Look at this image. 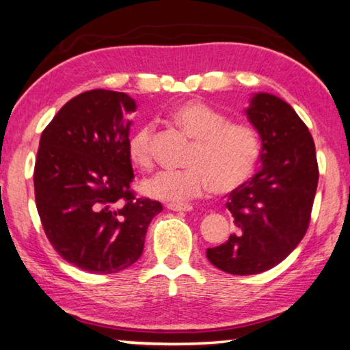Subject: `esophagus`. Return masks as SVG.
Masks as SVG:
<instances>
[{
  "instance_id": "esophagus-1",
  "label": "esophagus",
  "mask_w": 350,
  "mask_h": 350,
  "mask_svg": "<svg viewBox=\"0 0 350 350\" xmlns=\"http://www.w3.org/2000/svg\"><path fill=\"white\" fill-rule=\"evenodd\" d=\"M167 209L170 211H180V213H187L192 209V205H187V203H169Z\"/></svg>"
}]
</instances>
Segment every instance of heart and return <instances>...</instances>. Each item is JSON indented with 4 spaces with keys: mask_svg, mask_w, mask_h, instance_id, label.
Masks as SVG:
<instances>
[{
    "mask_svg": "<svg viewBox=\"0 0 350 350\" xmlns=\"http://www.w3.org/2000/svg\"><path fill=\"white\" fill-rule=\"evenodd\" d=\"M170 120L193 139L185 159L187 167L147 178L141 186L144 196L180 203L200 196L209 186L214 193H228L254 174L261 147L250 126L227 122L222 112L198 100L176 105ZM126 150L139 169L152 167V128H137L128 139Z\"/></svg>",
    "mask_w": 350,
    "mask_h": 350,
    "instance_id": "obj_1",
    "label": "heart"
}]
</instances>
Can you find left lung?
Returning a JSON list of instances; mask_svg holds the SVG:
<instances>
[{
  "label": "left lung",
  "instance_id": "left-lung-1",
  "mask_svg": "<svg viewBox=\"0 0 350 350\" xmlns=\"http://www.w3.org/2000/svg\"><path fill=\"white\" fill-rule=\"evenodd\" d=\"M245 114L260 134L262 167L230 192L227 208L236 233L206 250L211 265L233 275L269 271L299 245L319 180L313 137L291 105L260 92Z\"/></svg>",
  "mask_w": 350,
  "mask_h": 350
}]
</instances>
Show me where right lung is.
I'll return each mask as SVG.
<instances>
[{"instance_id": "obj_1", "label": "right lung", "mask_w": 350, "mask_h": 350, "mask_svg": "<svg viewBox=\"0 0 350 350\" xmlns=\"http://www.w3.org/2000/svg\"><path fill=\"white\" fill-rule=\"evenodd\" d=\"M130 95L95 89L67 101L40 136L34 167L37 211L64 260L90 273L134 265L163 205L137 198L128 158Z\"/></svg>"}]
</instances>
